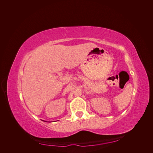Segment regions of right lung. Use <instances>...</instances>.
Listing matches in <instances>:
<instances>
[{"instance_id": "right-lung-1", "label": "right lung", "mask_w": 153, "mask_h": 153, "mask_svg": "<svg viewBox=\"0 0 153 153\" xmlns=\"http://www.w3.org/2000/svg\"><path fill=\"white\" fill-rule=\"evenodd\" d=\"M45 122H46V121H45Z\"/></svg>"}]
</instances>
